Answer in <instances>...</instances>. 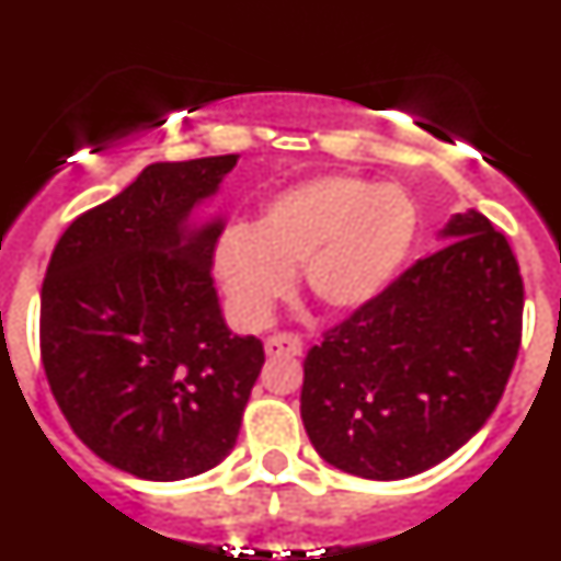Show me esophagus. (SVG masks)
<instances>
[{"mask_svg": "<svg viewBox=\"0 0 561 561\" xmlns=\"http://www.w3.org/2000/svg\"><path fill=\"white\" fill-rule=\"evenodd\" d=\"M266 356H300L304 351V340L295 331H277V334L266 336L264 342Z\"/></svg>", "mask_w": 561, "mask_h": 561, "instance_id": "esophagus-1", "label": "esophagus"}]
</instances>
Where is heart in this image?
Wrapping results in <instances>:
<instances>
[{
	"mask_svg": "<svg viewBox=\"0 0 561 561\" xmlns=\"http://www.w3.org/2000/svg\"><path fill=\"white\" fill-rule=\"evenodd\" d=\"M413 236L415 210L401 191L317 176L277 193L252 227H230L213 250V272L244 325L270 320L297 270L311 304L348 314L388 289Z\"/></svg>",
	"mask_w": 561,
	"mask_h": 561,
	"instance_id": "obj_1",
	"label": "heart"
}]
</instances>
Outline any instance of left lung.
I'll return each mask as SVG.
<instances>
[{
    "mask_svg": "<svg viewBox=\"0 0 561 561\" xmlns=\"http://www.w3.org/2000/svg\"><path fill=\"white\" fill-rule=\"evenodd\" d=\"M444 238L306 356L304 427L342 472H427L483 427L508 385L523 340L517 257L478 210L453 216Z\"/></svg>",
    "mask_w": 561,
    "mask_h": 561,
    "instance_id": "obj_1",
    "label": "left lung"
}]
</instances>
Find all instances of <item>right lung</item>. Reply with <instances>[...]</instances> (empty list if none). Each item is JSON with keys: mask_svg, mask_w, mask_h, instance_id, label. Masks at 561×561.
<instances>
[{"mask_svg": "<svg viewBox=\"0 0 561 561\" xmlns=\"http://www.w3.org/2000/svg\"><path fill=\"white\" fill-rule=\"evenodd\" d=\"M236 153L153 162L58 238L42 286V362L69 427L142 480L202 474L236 447L264 345L225 325L221 219L191 230Z\"/></svg>", "mask_w": 561, "mask_h": 561, "instance_id": "obj_1", "label": "right lung"}]
</instances>
